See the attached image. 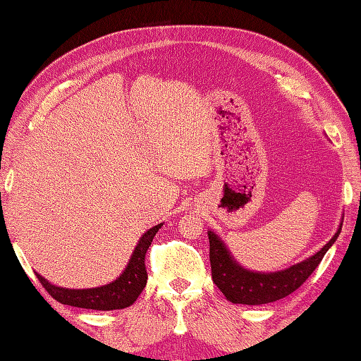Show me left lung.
<instances>
[{"label":"left lung","instance_id":"1","mask_svg":"<svg viewBox=\"0 0 361 361\" xmlns=\"http://www.w3.org/2000/svg\"><path fill=\"white\" fill-rule=\"evenodd\" d=\"M341 225L343 221H340V226L332 239L315 255L288 268H283V270L270 273L252 271L240 265L231 255L226 243L221 240V237L209 229L208 237L212 281L226 296L228 301L233 304L260 305L278 301V299L293 293L315 271L329 248L340 235Z\"/></svg>","mask_w":361,"mask_h":361}]
</instances>
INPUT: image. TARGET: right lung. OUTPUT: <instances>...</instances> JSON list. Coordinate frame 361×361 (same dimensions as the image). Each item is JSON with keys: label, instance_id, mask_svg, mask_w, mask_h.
Wrapping results in <instances>:
<instances>
[{"label": "right lung", "instance_id": "right-lung-1", "mask_svg": "<svg viewBox=\"0 0 361 361\" xmlns=\"http://www.w3.org/2000/svg\"><path fill=\"white\" fill-rule=\"evenodd\" d=\"M161 226H163V224H158L141 235L124 271L106 286L93 288H65L54 286L48 279H44L40 273L35 274L38 281L43 283V287L48 290V293L65 305L91 310L126 309L136 301L145 283H147V271H145L144 264L145 252H147L153 237L159 231Z\"/></svg>", "mask_w": 361, "mask_h": 361}]
</instances>
